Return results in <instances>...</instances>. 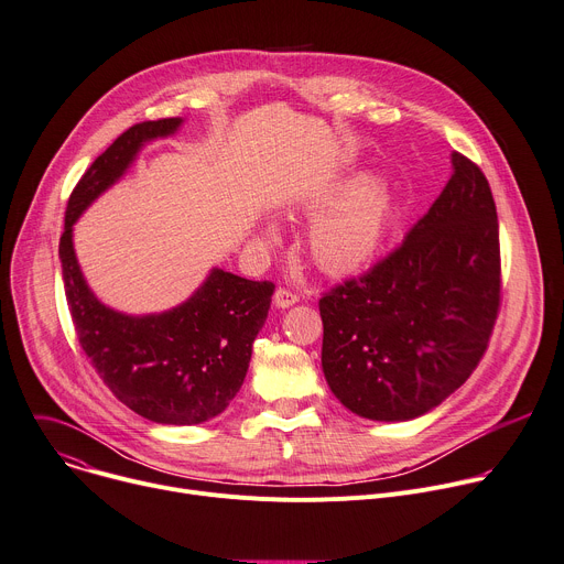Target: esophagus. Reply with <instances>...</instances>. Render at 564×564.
Wrapping results in <instances>:
<instances>
[{"mask_svg": "<svg viewBox=\"0 0 564 564\" xmlns=\"http://www.w3.org/2000/svg\"><path fill=\"white\" fill-rule=\"evenodd\" d=\"M273 300H275V305L278 307H291V305H295V302L300 300V295L295 293V291H291V289H284V286H280L278 291H275V295H273Z\"/></svg>", "mask_w": 564, "mask_h": 564, "instance_id": "34e87169", "label": "esophagus"}]
</instances>
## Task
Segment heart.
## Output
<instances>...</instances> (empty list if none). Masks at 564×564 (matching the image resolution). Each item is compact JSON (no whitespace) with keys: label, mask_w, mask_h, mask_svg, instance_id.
<instances>
[{"label":"heart","mask_w":564,"mask_h":564,"mask_svg":"<svg viewBox=\"0 0 564 564\" xmlns=\"http://www.w3.org/2000/svg\"><path fill=\"white\" fill-rule=\"evenodd\" d=\"M368 178H352L318 200V209H332L316 221L310 246L316 262L345 273L364 267L379 250L391 224V196L381 187L368 189Z\"/></svg>","instance_id":"b5f03b06"}]
</instances>
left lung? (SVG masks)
I'll return each instance as SVG.
<instances>
[{"instance_id":"left-lung-1","label":"left lung","mask_w":564,"mask_h":564,"mask_svg":"<svg viewBox=\"0 0 564 564\" xmlns=\"http://www.w3.org/2000/svg\"><path fill=\"white\" fill-rule=\"evenodd\" d=\"M441 196L366 273L323 293V372L368 420L438 406L484 359L501 307L499 221L479 164L452 153Z\"/></svg>"}]
</instances>
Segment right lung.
Listing matches in <instances>:
<instances>
[{
    "label": "right lung",
    "mask_w": 564,
    "mask_h": 564,
    "mask_svg": "<svg viewBox=\"0 0 564 564\" xmlns=\"http://www.w3.org/2000/svg\"><path fill=\"white\" fill-rule=\"evenodd\" d=\"M178 126V117L135 123L90 164L69 194L58 254L78 343L110 393L151 422L200 424L226 411L239 393L275 284L216 269L181 307L133 318L95 297L72 246L80 212L121 176L147 140Z\"/></svg>",
    "instance_id": "1"
}]
</instances>
